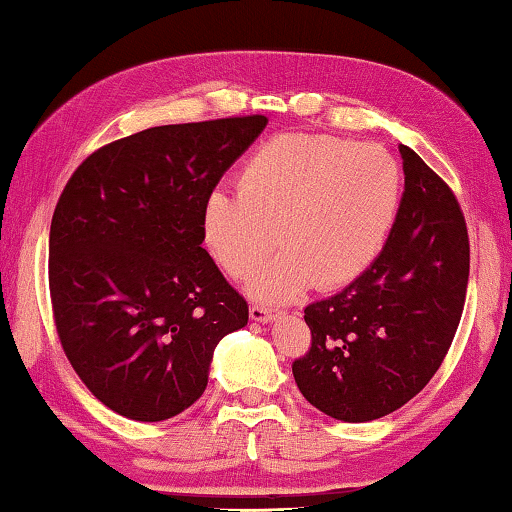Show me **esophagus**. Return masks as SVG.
<instances>
[{
    "label": "esophagus",
    "instance_id": "1",
    "mask_svg": "<svg viewBox=\"0 0 512 512\" xmlns=\"http://www.w3.org/2000/svg\"><path fill=\"white\" fill-rule=\"evenodd\" d=\"M249 315H251V320H254V322H270L272 317L276 315V311L270 306H263V304H251Z\"/></svg>",
    "mask_w": 512,
    "mask_h": 512
}]
</instances>
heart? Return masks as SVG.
Instances as JSON below:
<instances>
[{
    "mask_svg": "<svg viewBox=\"0 0 512 512\" xmlns=\"http://www.w3.org/2000/svg\"><path fill=\"white\" fill-rule=\"evenodd\" d=\"M401 167L374 142L281 133L242 165L238 192L215 188L201 206L208 254L247 279L279 245L286 249L251 281L261 299L288 301L356 281L388 240L401 206Z\"/></svg>",
    "mask_w": 512,
    "mask_h": 512,
    "instance_id": "heart-1",
    "label": "heart"
}]
</instances>
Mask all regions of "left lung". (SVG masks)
<instances>
[{
  "instance_id": "left-lung-1",
  "label": "left lung",
  "mask_w": 512,
  "mask_h": 512,
  "mask_svg": "<svg viewBox=\"0 0 512 512\" xmlns=\"http://www.w3.org/2000/svg\"><path fill=\"white\" fill-rule=\"evenodd\" d=\"M399 154L406 188L383 251L345 290L304 308L311 349L292 363L301 395L342 422L379 420L422 392L465 306V215L413 149Z\"/></svg>"
}]
</instances>
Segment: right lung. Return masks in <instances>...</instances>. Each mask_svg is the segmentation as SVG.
<instances>
[{
	"label": "right lung",
	"mask_w": 512,
	"mask_h": 512,
	"mask_svg": "<svg viewBox=\"0 0 512 512\" xmlns=\"http://www.w3.org/2000/svg\"><path fill=\"white\" fill-rule=\"evenodd\" d=\"M265 115L165 124L108 142L67 179L49 229V297L67 360L117 415L161 422L204 395L245 297L201 247V206Z\"/></svg>",
	"instance_id": "1"
}]
</instances>
